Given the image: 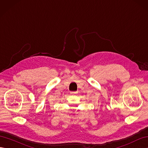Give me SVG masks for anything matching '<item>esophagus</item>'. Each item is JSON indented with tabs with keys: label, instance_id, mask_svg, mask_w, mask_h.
Segmentation results:
<instances>
[{
	"label": "esophagus",
	"instance_id": "esophagus-1",
	"mask_svg": "<svg viewBox=\"0 0 148 148\" xmlns=\"http://www.w3.org/2000/svg\"><path fill=\"white\" fill-rule=\"evenodd\" d=\"M76 93H77V92H70L71 95H75V94H76Z\"/></svg>",
	"mask_w": 148,
	"mask_h": 148
}]
</instances>
